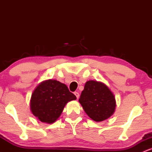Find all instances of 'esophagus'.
Wrapping results in <instances>:
<instances>
[{"label":"esophagus","mask_w":152,"mask_h":152,"mask_svg":"<svg viewBox=\"0 0 152 152\" xmlns=\"http://www.w3.org/2000/svg\"><path fill=\"white\" fill-rule=\"evenodd\" d=\"M74 94H75V96H76V98H77V99L79 98V94H78V92L75 91L74 92Z\"/></svg>","instance_id":"1"}]
</instances>
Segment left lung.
Listing matches in <instances>:
<instances>
[{
	"label": "left lung",
	"mask_w": 152,
	"mask_h": 152,
	"mask_svg": "<svg viewBox=\"0 0 152 152\" xmlns=\"http://www.w3.org/2000/svg\"><path fill=\"white\" fill-rule=\"evenodd\" d=\"M86 114L95 121L109 118L115 111L116 100L112 92L102 82L88 81L78 100Z\"/></svg>",
	"instance_id": "8db88e82"
}]
</instances>
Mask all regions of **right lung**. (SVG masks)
I'll use <instances>...</instances> for the list:
<instances>
[{
    "label": "right lung",
    "mask_w": 152,
    "mask_h": 152,
    "mask_svg": "<svg viewBox=\"0 0 152 152\" xmlns=\"http://www.w3.org/2000/svg\"><path fill=\"white\" fill-rule=\"evenodd\" d=\"M76 96L64 83L56 80H46L35 88L31 95L32 114L41 121L52 124L58 119L68 102Z\"/></svg>",
    "instance_id": "obj_1"
}]
</instances>
